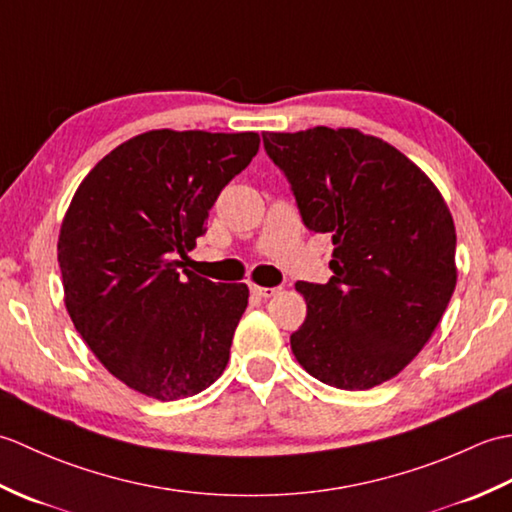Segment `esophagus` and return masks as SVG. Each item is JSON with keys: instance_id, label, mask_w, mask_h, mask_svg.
Masks as SVG:
<instances>
[{"instance_id": "esophagus-1", "label": "esophagus", "mask_w": 512, "mask_h": 512, "mask_svg": "<svg viewBox=\"0 0 512 512\" xmlns=\"http://www.w3.org/2000/svg\"><path fill=\"white\" fill-rule=\"evenodd\" d=\"M275 292H277V288H264V286L250 284V295L257 297V299H268V297H273Z\"/></svg>"}]
</instances>
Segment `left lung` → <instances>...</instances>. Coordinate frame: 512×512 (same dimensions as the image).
Segmentation results:
<instances>
[{"label":"left lung","mask_w":512,"mask_h":512,"mask_svg":"<svg viewBox=\"0 0 512 512\" xmlns=\"http://www.w3.org/2000/svg\"><path fill=\"white\" fill-rule=\"evenodd\" d=\"M262 136L303 224L334 244L328 284H297L308 314L290 336L292 354L325 385L385 383L431 339L455 290L449 206L383 138L352 127Z\"/></svg>","instance_id":"obj_1"}]
</instances>
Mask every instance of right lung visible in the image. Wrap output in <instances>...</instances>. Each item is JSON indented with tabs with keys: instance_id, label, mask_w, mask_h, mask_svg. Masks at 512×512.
Instances as JSON below:
<instances>
[{
	"instance_id": "add662e5",
	"label": "right lung",
	"mask_w": 512,
	"mask_h": 512,
	"mask_svg": "<svg viewBox=\"0 0 512 512\" xmlns=\"http://www.w3.org/2000/svg\"><path fill=\"white\" fill-rule=\"evenodd\" d=\"M257 151L255 132L151 129L110 151L65 211V308L107 372L140 394L187 398L224 372L248 286L180 273V257Z\"/></svg>"
}]
</instances>
